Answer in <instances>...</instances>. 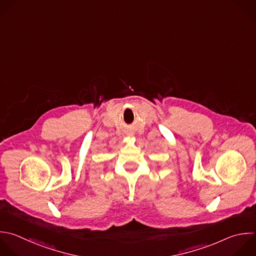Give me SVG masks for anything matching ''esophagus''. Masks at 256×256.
I'll list each match as a JSON object with an SVG mask.
<instances>
[{"instance_id":"esophagus-1","label":"esophagus","mask_w":256,"mask_h":256,"mask_svg":"<svg viewBox=\"0 0 256 256\" xmlns=\"http://www.w3.org/2000/svg\"><path fill=\"white\" fill-rule=\"evenodd\" d=\"M127 135H128V136H132L133 134H130V133H129V134H127Z\"/></svg>"}]
</instances>
